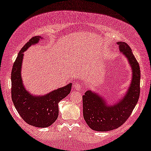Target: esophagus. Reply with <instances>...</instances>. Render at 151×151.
<instances>
[{
	"mask_svg": "<svg viewBox=\"0 0 151 151\" xmlns=\"http://www.w3.org/2000/svg\"><path fill=\"white\" fill-rule=\"evenodd\" d=\"M73 88L76 91H81L83 88V86H82V85L80 83H76L74 84Z\"/></svg>",
	"mask_w": 151,
	"mask_h": 151,
	"instance_id": "1",
	"label": "esophagus"
}]
</instances>
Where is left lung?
I'll return each mask as SVG.
<instances>
[{
  "label": "left lung",
  "mask_w": 151,
  "mask_h": 151,
  "mask_svg": "<svg viewBox=\"0 0 151 151\" xmlns=\"http://www.w3.org/2000/svg\"><path fill=\"white\" fill-rule=\"evenodd\" d=\"M119 50L127 58L133 70L131 86L126 96L115 104L107 106L102 97L87 91L82 96L83 116L91 129L96 131H109L117 129L131 116L140 93V68L131 49L126 42H117Z\"/></svg>",
  "instance_id": "obj_1"
}]
</instances>
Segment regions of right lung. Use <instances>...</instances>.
<instances>
[{
    "mask_svg": "<svg viewBox=\"0 0 151 151\" xmlns=\"http://www.w3.org/2000/svg\"><path fill=\"white\" fill-rule=\"evenodd\" d=\"M42 38L34 36L24 45L12 67V99L20 117L29 124L45 128L51 126L58 116V103L70 93L72 84L51 91L45 96H34L29 93L22 84L21 67L23 53L31 45L36 44Z\"/></svg>",
    "mask_w": 151,
    "mask_h": 151,
    "instance_id": "obj_1",
    "label": "right lung"
}]
</instances>
